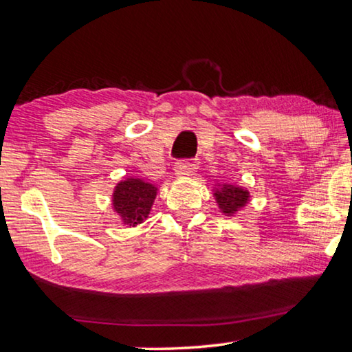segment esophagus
<instances>
[{"instance_id": "obj_1", "label": "esophagus", "mask_w": 352, "mask_h": 352, "mask_svg": "<svg viewBox=\"0 0 352 352\" xmlns=\"http://www.w3.org/2000/svg\"><path fill=\"white\" fill-rule=\"evenodd\" d=\"M195 169V164L190 160H180L174 166V170L177 175H189L190 172Z\"/></svg>"}]
</instances>
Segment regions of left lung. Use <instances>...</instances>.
I'll list each match as a JSON object with an SVG mask.
<instances>
[{"mask_svg":"<svg viewBox=\"0 0 352 352\" xmlns=\"http://www.w3.org/2000/svg\"><path fill=\"white\" fill-rule=\"evenodd\" d=\"M216 200L219 204V208L225 214H234L237 210H241L242 206H245L248 201V192L242 188L231 186V184H222L219 189H216Z\"/></svg>","mask_w":352,"mask_h":352,"instance_id":"1","label":"left lung"}]
</instances>
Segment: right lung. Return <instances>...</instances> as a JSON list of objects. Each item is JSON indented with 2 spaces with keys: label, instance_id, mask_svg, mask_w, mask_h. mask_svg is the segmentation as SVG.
Segmentation results:
<instances>
[{
  "label": "right lung",
  "instance_id": "right-lung-1",
  "mask_svg": "<svg viewBox=\"0 0 352 352\" xmlns=\"http://www.w3.org/2000/svg\"><path fill=\"white\" fill-rule=\"evenodd\" d=\"M155 195H157V188L153 184L138 178H129L116 186L113 192V206L122 217L124 223L135 226L147 219Z\"/></svg>",
  "mask_w": 352,
  "mask_h": 352
}]
</instances>
